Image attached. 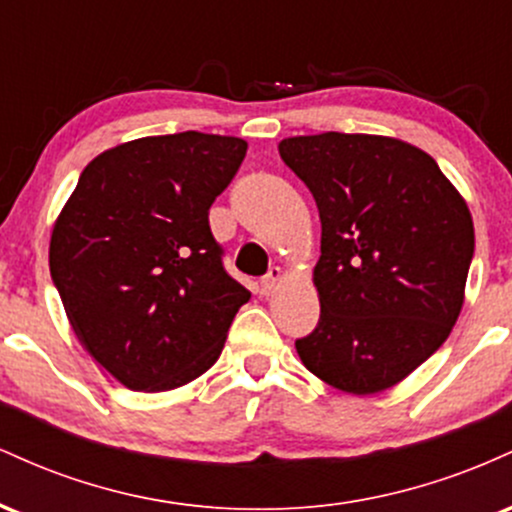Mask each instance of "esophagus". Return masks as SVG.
I'll use <instances>...</instances> for the list:
<instances>
[{
    "instance_id": "esophagus-1",
    "label": "esophagus",
    "mask_w": 512,
    "mask_h": 512,
    "mask_svg": "<svg viewBox=\"0 0 512 512\" xmlns=\"http://www.w3.org/2000/svg\"><path fill=\"white\" fill-rule=\"evenodd\" d=\"M284 281V274H281L279 267L269 269V274L260 281V293L262 296H272V293L279 289V284Z\"/></svg>"
}]
</instances>
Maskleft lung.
<instances>
[{"label":"left lung","mask_w":512,"mask_h":512,"mask_svg":"<svg viewBox=\"0 0 512 512\" xmlns=\"http://www.w3.org/2000/svg\"><path fill=\"white\" fill-rule=\"evenodd\" d=\"M320 211L315 332L298 339L322 383L375 395L402 383L460 317L474 223L419 146L383 134L322 132L279 142Z\"/></svg>","instance_id":"1"}]
</instances>
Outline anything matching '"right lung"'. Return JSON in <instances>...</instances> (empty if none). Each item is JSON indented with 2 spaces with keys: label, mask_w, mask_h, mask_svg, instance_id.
<instances>
[{
  "label": "right lung",
  "mask_w": 512,
  "mask_h": 512,
  "mask_svg": "<svg viewBox=\"0 0 512 512\" xmlns=\"http://www.w3.org/2000/svg\"><path fill=\"white\" fill-rule=\"evenodd\" d=\"M248 142L180 132L103 151L50 236V274L84 349L134 392H166L214 366L250 291L223 272L209 207Z\"/></svg>",
  "instance_id": "1"
}]
</instances>
